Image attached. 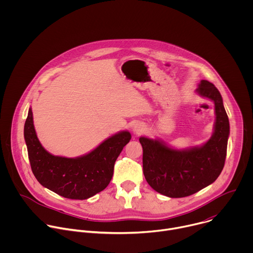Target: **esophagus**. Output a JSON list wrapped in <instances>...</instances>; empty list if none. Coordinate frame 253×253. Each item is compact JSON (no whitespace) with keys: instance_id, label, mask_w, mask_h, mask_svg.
<instances>
[{"instance_id":"obj_1","label":"esophagus","mask_w":253,"mask_h":253,"mask_svg":"<svg viewBox=\"0 0 253 253\" xmlns=\"http://www.w3.org/2000/svg\"><path fill=\"white\" fill-rule=\"evenodd\" d=\"M132 130H133V133H134V134H140V133L144 130V125H143L142 123H140V122H136V123L133 125Z\"/></svg>"}]
</instances>
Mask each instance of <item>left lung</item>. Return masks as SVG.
<instances>
[{
    "label": "left lung",
    "mask_w": 253,
    "mask_h": 253,
    "mask_svg": "<svg viewBox=\"0 0 253 253\" xmlns=\"http://www.w3.org/2000/svg\"><path fill=\"white\" fill-rule=\"evenodd\" d=\"M196 93L214 103V131L207 142L201 146L175 149L158 138H139L146 181L155 191L171 198L192 195L212 184L224 167L229 120L222 97L207 80L200 81Z\"/></svg>",
    "instance_id": "1"
}]
</instances>
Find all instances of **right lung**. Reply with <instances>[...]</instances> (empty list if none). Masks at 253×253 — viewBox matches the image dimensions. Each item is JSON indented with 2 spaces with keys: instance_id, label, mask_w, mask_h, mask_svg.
<instances>
[{
  "instance_id": "right-lung-1",
  "label": "right lung",
  "mask_w": 253,
  "mask_h": 253,
  "mask_svg": "<svg viewBox=\"0 0 253 253\" xmlns=\"http://www.w3.org/2000/svg\"><path fill=\"white\" fill-rule=\"evenodd\" d=\"M24 137L31 168L39 183L65 198L83 200L101 192L110 183L115 161L130 141L131 134L127 130L120 131L79 157L55 156L40 143L29 108Z\"/></svg>"
}]
</instances>
